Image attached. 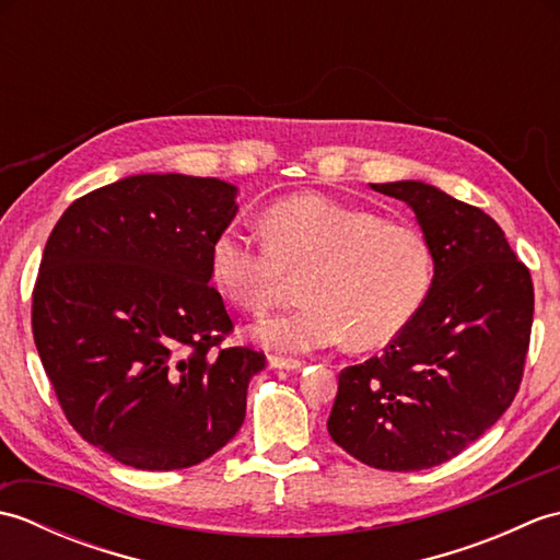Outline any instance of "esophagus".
<instances>
[{"instance_id": "34e87169", "label": "esophagus", "mask_w": 560, "mask_h": 560, "mask_svg": "<svg viewBox=\"0 0 560 560\" xmlns=\"http://www.w3.org/2000/svg\"><path fill=\"white\" fill-rule=\"evenodd\" d=\"M269 365L277 368V371H301L303 363L293 359H281V355H269Z\"/></svg>"}]
</instances>
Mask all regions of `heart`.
Segmentation results:
<instances>
[{"label": "heart", "mask_w": 560, "mask_h": 560, "mask_svg": "<svg viewBox=\"0 0 560 560\" xmlns=\"http://www.w3.org/2000/svg\"><path fill=\"white\" fill-rule=\"evenodd\" d=\"M261 234L223 229L209 267L219 289L249 313L267 311L291 273H303L305 303L253 329L279 353H313L347 339L359 349L380 347L407 327L431 287V247L419 231L329 197L277 201L261 213Z\"/></svg>", "instance_id": "obj_1"}]
</instances>
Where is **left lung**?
Masks as SVG:
<instances>
[{"label":"left lung","instance_id":"left-lung-1","mask_svg":"<svg viewBox=\"0 0 560 560\" xmlns=\"http://www.w3.org/2000/svg\"><path fill=\"white\" fill-rule=\"evenodd\" d=\"M371 187L416 213L433 281L383 353L343 368L327 431L368 467L421 471L459 455L513 404L534 289L489 213L421 180Z\"/></svg>","mask_w":560,"mask_h":560}]
</instances>
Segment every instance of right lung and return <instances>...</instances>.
<instances>
[{
  "label": "right lung",
  "mask_w": 560,
  "mask_h": 560,
  "mask_svg": "<svg viewBox=\"0 0 560 560\" xmlns=\"http://www.w3.org/2000/svg\"><path fill=\"white\" fill-rule=\"evenodd\" d=\"M237 187L129 175L83 195L47 237L33 339L67 421L135 469L205 462L241 431L265 353L223 349L233 323L209 287Z\"/></svg>",
  "instance_id": "obj_1"
}]
</instances>
